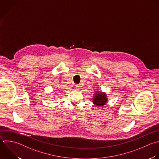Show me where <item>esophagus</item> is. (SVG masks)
Listing matches in <instances>:
<instances>
[{"instance_id": "obj_1", "label": "esophagus", "mask_w": 159, "mask_h": 159, "mask_svg": "<svg viewBox=\"0 0 159 159\" xmlns=\"http://www.w3.org/2000/svg\"><path fill=\"white\" fill-rule=\"evenodd\" d=\"M80 85H78V84H76V85H75V88H76V89H78L80 88Z\"/></svg>"}]
</instances>
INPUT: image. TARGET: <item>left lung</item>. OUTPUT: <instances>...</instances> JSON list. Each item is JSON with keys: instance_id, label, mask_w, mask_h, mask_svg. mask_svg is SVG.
<instances>
[{"instance_id": "obj_1", "label": "left lung", "mask_w": 159, "mask_h": 159, "mask_svg": "<svg viewBox=\"0 0 159 159\" xmlns=\"http://www.w3.org/2000/svg\"><path fill=\"white\" fill-rule=\"evenodd\" d=\"M107 101L106 96L103 93H96L95 95L94 96L93 99V103L96 106H103L106 104Z\"/></svg>"}]
</instances>
